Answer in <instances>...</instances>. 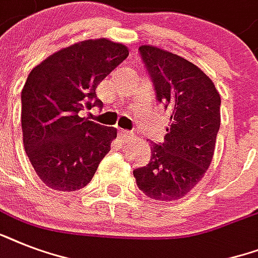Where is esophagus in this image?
Masks as SVG:
<instances>
[{"mask_svg":"<svg viewBox=\"0 0 258 258\" xmlns=\"http://www.w3.org/2000/svg\"><path fill=\"white\" fill-rule=\"evenodd\" d=\"M119 135H120V138L123 139V141L130 139V138L133 137V134L130 133V131H125V130H120V131H119Z\"/></svg>","mask_w":258,"mask_h":258,"instance_id":"1","label":"esophagus"}]
</instances>
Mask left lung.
<instances>
[{
    "instance_id": "left-lung-1",
    "label": "left lung",
    "mask_w": 258,
    "mask_h": 258,
    "mask_svg": "<svg viewBox=\"0 0 258 258\" xmlns=\"http://www.w3.org/2000/svg\"><path fill=\"white\" fill-rule=\"evenodd\" d=\"M158 103L170 112L165 142H151V158L134 170L138 187L157 201L184 197L213 159L221 123V96L213 82L186 58L155 46L139 48Z\"/></svg>"
}]
</instances>
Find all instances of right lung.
Wrapping results in <instances>:
<instances>
[{"label": "right lung", "mask_w": 258, "mask_h": 258, "mask_svg": "<svg viewBox=\"0 0 258 258\" xmlns=\"http://www.w3.org/2000/svg\"><path fill=\"white\" fill-rule=\"evenodd\" d=\"M128 56L123 44L86 40L34 67L21 92L22 139L40 179L58 191L87 186L111 150L116 128L79 115L101 101L96 88Z\"/></svg>", "instance_id": "1"}]
</instances>
